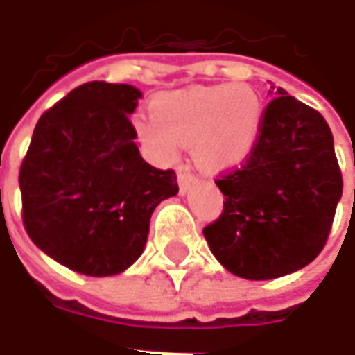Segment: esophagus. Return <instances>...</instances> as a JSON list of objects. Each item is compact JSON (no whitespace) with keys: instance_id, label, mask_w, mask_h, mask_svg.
Instances as JSON below:
<instances>
[{"instance_id":"34e87169","label":"esophagus","mask_w":355,"mask_h":355,"mask_svg":"<svg viewBox=\"0 0 355 355\" xmlns=\"http://www.w3.org/2000/svg\"><path fill=\"white\" fill-rule=\"evenodd\" d=\"M198 182V178L193 177L190 171L182 167V169H178V188H180V193H186L193 184Z\"/></svg>"}]
</instances>
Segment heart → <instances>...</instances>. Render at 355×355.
Masks as SVG:
<instances>
[{
    "label": "heart",
    "mask_w": 355,
    "mask_h": 355,
    "mask_svg": "<svg viewBox=\"0 0 355 355\" xmlns=\"http://www.w3.org/2000/svg\"><path fill=\"white\" fill-rule=\"evenodd\" d=\"M152 115L135 121V131L152 159L173 165L182 144H192L200 167L223 171L251 155L261 135L264 104L245 83L196 85L157 94Z\"/></svg>",
    "instance_id": "b5f03b06"
}]
</instances>
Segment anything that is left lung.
Instances as JSON below:
<instances>
[{
	"mask_svg": "<svg viewBox=\"0 0 355 355\" xmlns=\"http://www.w3.org/2000/svg\"><path fill=\"white\" fill-rule=\"evenodd\" d=\"M262 119L247 163L216 180L224 211L203 228L211 253L245 279H274L321 253L343 198V175L327 121L285 89Z\"/></svg>",
	"mask_w": 355,
	"mask_h": 355,
	"instance_id": "8db88e82",
	"label": "left lung"
}]
</instances>
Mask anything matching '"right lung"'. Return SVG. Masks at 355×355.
<instances>
[{
	"instance_id": "right-lung-1",
	"label": "right lung",
	"mask_w": 355,
	"mask_h": 355,
	"mask_svg": "<svg viewBox=\"0 0 355 355\" xmlns=\"http://www.w3.org/2000/svg\"><path fill=\"white\" fill-rule=\"evenodd\" d=\"M142 91L91 81L35 125L19 175L30 239L78 274L106 277L139 261L150 216L178 193L175 171L140 157L129 121Z\"/></svg>"
}]
</instances>
